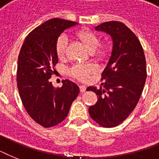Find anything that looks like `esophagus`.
<instances>
[{
    "instance_id": "obj_1",
    "label": "esophagus",
    "mask_w": 159,
    "mask_h": 159,
    "mask_svg": "<svg viewBox=\"0 0 159 159\" xmlns=\"http://www.w3.org/2000/svg\"><path fill=\"white\" fill-rule=\"evenodd\" d=\"M79 88H80V92H86V90H87V87H86V86H83V85L79 86Z\"/></svg>"
}]
</instances>
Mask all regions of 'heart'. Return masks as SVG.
I'll return each mask as SVG.
<instances>
[{
  "label": "heart",
  "instance_id": "obj_1",
  "mask_svg": "<svg viewBox=\"0 0 159 159\" xmlns=\"http://www.w3.org/2000/svg\"><path fill=\"white\" fill-rule=\"evenodd\" d=\"M76 37L82 43L85 48L92 53V56L97 60H102L108 53V48L106 45H100V38L97 34L90 30H80L77 32ZM67 47V39L65 35H61L57 39L55 44L56 53L59 57H63ZM96 71V67L92 64H77L69 70L72 77L79 81H87L90 75Z\"/></svg>",
  "mask_w": 159,
  "mask_h": 159
}]
</instances>
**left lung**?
Wrapping results in <instances>:
<instances>
[{
  "label": "left lung",
  "instance_id": "8db88e82",
  "mask_svg": "<svg viewBox=\"0 0 159 159\" xmlns=\"http://www.w3.org/2000/svg\"><path fill=\"white\" fill-rule=\"evenodd\" d=\"M95 30L110 34L113 47L102 74V87H87L98 98L89 114L100 125L111 128L122 123L139 102L147 77L145 56L139 39L125 24L109 21Z\"/></svg>",
  "mask_w": 159,
  "mask_h": 159
}]
</instances>
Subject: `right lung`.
<instances>
[{
    "label": "right lung",
    "mask_w": 159,
    "mask_h": 159,
    "mask_svg": "<svg viewBox=\"0 0 159 159\" xmlns=\"http://www.w3.org/2000/svg\"><path fill=\"white\" fill-rule=\"evenodd\" d=\"M77 22L59 18L48 20L26 37L18 57L17 87L24 107L43 127L57 125L67 117L79 87L63 80L55 88L49 82L58 62L55 44L60 34Z\"/></svg>",
    "instance_id": "add662e5"
}]
</instances>
